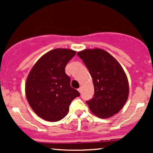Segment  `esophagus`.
Segmentation results:
<instances>
[{
  "instance_id": "1",
  "label": "esophagus",
  "mask_w": 153,
  "mask_h": 153,
  "mask_svg": "<svg viewBox=\"0 0 153 153\" xmlns=\"http://www.w3.org/2000/svg\"><path fill=\"white\" fill-rule=\"evenodd\" d=\"M78 91H79V93H80H80H81V91H82V88L81 87L79 88L78 89Z\"/></svg>"
}]
</instances>
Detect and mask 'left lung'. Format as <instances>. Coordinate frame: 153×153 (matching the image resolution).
<instances>
[{"label":"left lung","mask_w":153,"mask_h":153,"mask_svg":"<svg viewBox=\"0 0 153 153\" xmlns=\"http://www.w3.org/2000/svg\"><path fill=\"white\" fill-rule=\"evenodd\" d=\"M87 67L94 86V97L86 103L96 117L106 119L122 108L129 96L128 80L121 65L101 49L78 52Z\"/></svg>","instance_id":"8db88e82"}]
</instances>
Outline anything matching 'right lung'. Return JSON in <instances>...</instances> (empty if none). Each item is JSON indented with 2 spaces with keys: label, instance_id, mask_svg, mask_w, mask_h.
Returning a JSON list of instances; mask_svg holds the SVG:
<instances>
[{
  "label": "right lung",
  "instance_id": "obj_1",
  "mask_svg": "<svg viewBox=\"0 0 153 153\" xmlns=\"http://www.w3.org/2000/svg\"><path fill=\"white\" fill-rule=\"evenodd\" d=\"M75 53L68 49L51 50L38 59L28 75L26 99L33 111L45 120L62 119L68 114L72 101L80 96L71 86V78L65 71Z\"/></svg>",
  "mask_w": 153,
  "mask_h": 153
}]
</instances>
